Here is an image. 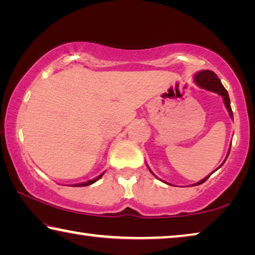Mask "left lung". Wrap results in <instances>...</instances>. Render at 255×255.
<instances>
[{
    "label": "left lung",
    "instance_id": "8db88e82",
    "mask_svg": "<svg viewBox=\"0 0 255 255\" xmlns=\"http://www.w3.org/2000/svg\"><path fill=\"white\" fill-rule=\"evenodd\" d=\"M195 81H196V83L200 86V88L205 89V90H208V91L215 92V93L219 94V96H222V97H223V100H224V103H225L226 109H227V111H228V114H230L231 118H233V111H232V108H231L230 97H228V93H227V91H226V89L224 88V85L222 84L221 80L218 79V76L216 75L214 72L208 71V70L200 71L199 73H197V74L195 75ZM230 150H231V148H230ZM230 150H228V154H230ZM228 154H227V157H228ZM227 157H226V158H227ZM225 161H226V159H225ZM225 161H224V162H225ZM223 164H224V163H223ZM223 164H222V165H223ZM222 165H221V166H222ZM221 166H219V167H221ZM148 170L150 171L149 167H148ZM150 173L154 174L152 171H150ZM154 175H155V174H154ZM210 175H211V174H210ZM210 175L207 176V178H205L204 180L199 181V182L196 183V185L204 183L205 181H206L207 179H208ZM155 176H156V175H155ZM156 178H157V176H156ZM167 184H169V183H167Z\"/></svg>",
    "mask_w": 255,
    "mask_h": 255
}]
</instances>
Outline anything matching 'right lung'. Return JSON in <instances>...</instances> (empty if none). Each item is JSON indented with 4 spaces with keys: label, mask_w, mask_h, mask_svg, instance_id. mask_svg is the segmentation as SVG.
I'll use <instances>...</instances> for the list:
<instances>
[{
    "label": "right lung",
    "mask_w": 255,
    "mask_h": 255,
    "mask_svg": "<svg viewBox=\"0 0 255 255\" xmlns=\"http://www.w3.org/2000/svg\"><path fill=\"white\" fill-rule=\"evenodd\" d=\"M103 175V173L102 174H100L99 176H97L96 179H93V180H90V181H88V182H83V183H79V184H75V185H73V187H85V185H90V184H92V183H94L96 182V181H98L99 179L101 178V176Z\"/></svg>",
    "instance_id": "1"
}]
</instances>
